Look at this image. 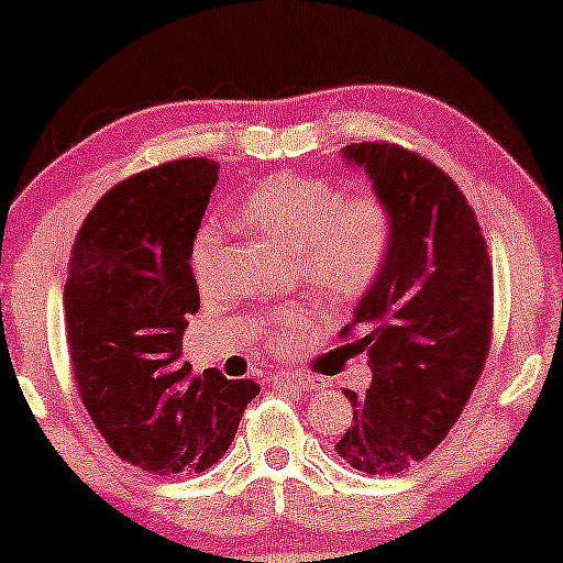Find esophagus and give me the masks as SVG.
Instances as JSON below:
<instances>
[{"mask_svg":"<svg viewBox=\"0 0 563 563\" xmlns=\"http://www.w3.org/2000/svg\"><path fill=\"white\" fill-rule=\"evenodd\" d=\"M273 384L286 386V389H299V391H318L322 389V378L307 376V373H277L273 378Z\"/></svg>","mask_w":563,"mask_h":563,"instance_id":"esophagus-1","label":"esophagus"}]
</instances>
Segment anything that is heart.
<instances>
[{"mask_svg":"<svg viewBox=\"0 0 563 563\" xmlns=\"http://www.w3.org/2000/svg\"><path fill=\"white\" fill-rule=\"evenodd\" d=\"M235 222L280 249L294 251L303 283L333 307H349L371 294L389 264L394 245L389 200L376 190L344 196L328 177H269L243 198ZM190 269L200 290H209L217 283L219 238L214 230L198 232L190 251ZM309 325V309H280L264 331L269 349L283 352Z\"/></svg>","mask_w":563,"mask_h":563,"instance_id":"1","label":"heart"}]
</instances>
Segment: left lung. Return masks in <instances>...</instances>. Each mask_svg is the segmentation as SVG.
<instances>
[{
  "mask_svg": "<svg viewBox=\"0 0 563 563\" xmlns=\"http://www.w3.org/2000/svg\"><path fill=\"white\" fill-rule=\"evenodd\" d=\"M394 209L389 264L341 341L367 352L373 384L352 402L335 452L363 474L423 461L471 399L493 344V260L448 172L394 142L344 147ZM364 331L356 335V328Z\"/></svg>",
  "mask_w": 563,
  "mask_h": 563,
  "instance_id": "8db88e82",
  "label": "left lung"
}]
</instances>
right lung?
<instances>
[{
	"label": "right lung",
	"instance_id": "add662e5",
	"mask_svg": "<svg viewBox=\"0 0 563 563\" xmlns=\"http://www.w3.org/2000/svg\"><path fill=\"white\" fill-rule=\"evenodd\" d=\"M219 164L179 158L119 183L76 232L63 290L74 384L121 461L169 476L211 468L235 439L251 378L183 360L200 296L190 251Z\"/></svg>",
	"mask_w": 563,
	"mask_h": 563
}]
</instances>
